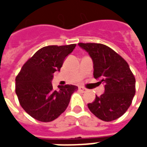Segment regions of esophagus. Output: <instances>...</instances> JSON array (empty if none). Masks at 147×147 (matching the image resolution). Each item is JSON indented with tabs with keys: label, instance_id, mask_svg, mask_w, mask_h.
Instances as JSON below:
<instances>
[{
	"label": "esophagus",
	"instance_id": "esophagus-1",
	"mask_svg": "<svg viewBox=\"0 0 147 147\" xmlns=\"http://www.w3.org/2000/svg\"><path fill=\"white\" fill-rule=\"evenodd\" d=\"M79 90H81V91H83V92H85V91H86V90H87V89H86V88H85V87H83V86H80V87H79Z\"/></svg>",
	"mask_w": 147,
	"mask_h": 147
}]
</instances>
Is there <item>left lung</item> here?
Wrapping results in <instances>:
<instances>
[{
  "mask_svg": "<svg viewBox=\"0 0 147 147\" xmlns=\"http://www.w3.org/2000/svg\"><path fill=\"white\" fill-rule=\"evenodd\" d=\"M92 58L94 77L105 83V93L87 106L104 121L117 120L124 114L136 94V78L127 61L109 46L100 43H79Z\"/></svg>",
  "mask_w": 147,
  "mask_h": 147,
  "instance_id": "left-lung-1",
  "label": "left lung"
}]
</instances>
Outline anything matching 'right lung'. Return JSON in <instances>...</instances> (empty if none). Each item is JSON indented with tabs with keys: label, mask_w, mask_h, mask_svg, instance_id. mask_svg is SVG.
<instances>
[{
	"label": "right lung",
	"mask_w": 147,
	"mask_h": 147,
	"mask_svg": "<svg viewBox=\"0 0 147 147\" xmlns=\"http://www.w3.org/2000/svg\"><path fill=\"white\" fill-rule=\"evenodd\" d=\"M76 44L48 45L40 49L23 65L16 78V93L22 108L35 120L50 122L66 110L74 85L53 88V74L61 70L67 55Z\"/></svg>",
	"instance_id": "right-lung-1"
}]
</instances>
